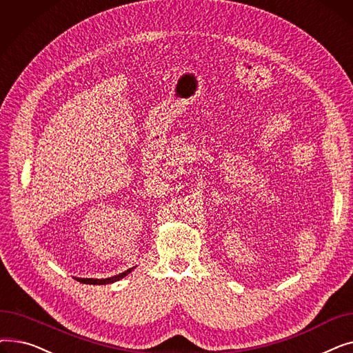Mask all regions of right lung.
Returning <instances> with one entry per match:
<instances>
[{"instance_id":"1","label":"right lung","mask_w":353,"mask_h":353,"mask_svg":"<svg viewBox=\"0 0 353 353\" xmlns=\"http://www.w3.org/2000/svg\"><path fill=\"white\" fill-rule=\"evenodd\" d=\"M132 270H133V268L125 270V272H123V273H120V274H116V276H113V277H107V279H81V277H77V281L81 282V283H88V285H107V283H114V282L123 279V277L127 276Z\"/></svg>"}]
</instances>
